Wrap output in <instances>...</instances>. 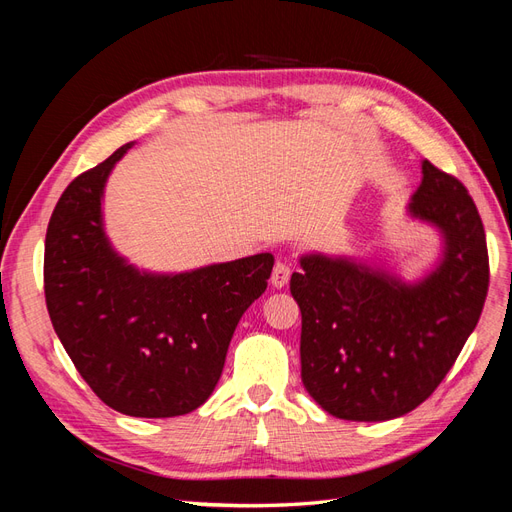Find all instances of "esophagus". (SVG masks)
I'll list each match as a JSON object with an SVG mask.
<instances>
[{
	"label": "esophagus",
	"instance_id": "34e87169",
	"mask_svg": "<svg viewBox=\"0 0 512 512\" xmlns=\"http://www.w3.org/2000/svg\"><path fill=\"white\" fill-rule=\"evenodd\" d=\"M290 267L286 265V262H277V265L273 267V273H271V286L273 288H284L290 280Z\"/></svg>",
	"mask_w": 512,
	"mask_h": 512
}]
</instances>
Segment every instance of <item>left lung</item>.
I'll return each instance as SVG.
<instances>
[{
	"label": "left lung",
	"instance_id": "obj_1",
	"mask_svg": "<svg viewBox=\"0 0 512 512\" xmlns=\"http://www.w3.org/2000/svg\"><path fill=\"white\" fill-rule=\"evenodd\" d=\"M408 218L440 232L425 275L309 252L290 292L301 309V380L344 421H391L438 389L483 312L489 288L485 228L463 183L423 160Z\"/></svg>",
	"mask_w": 512,
	"mask_h": 512
}]
</instances>
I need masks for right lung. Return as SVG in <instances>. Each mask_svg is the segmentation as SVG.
Wrapping results in <instances>:
<instances>
[{
    "label": "right lung",
    "mask_w": 512,
    "mask_h": 512,
    "mask_svg": "<svg viewBox=\"0 0 512 512\" xmlns=\"http://www.w3.org/2000/svg\"><path fill=\"white\" fill-rule=\"evenodd\" d=\"M134 143L76 177L51 215L44 294L74 367L108 408L138 418L181 416L218 384L245 309L262 292L273 254L181 273L130 265L104 228V188Z\"/></svg>",
    "instance_id": "add662e5"
}]
</instances>
